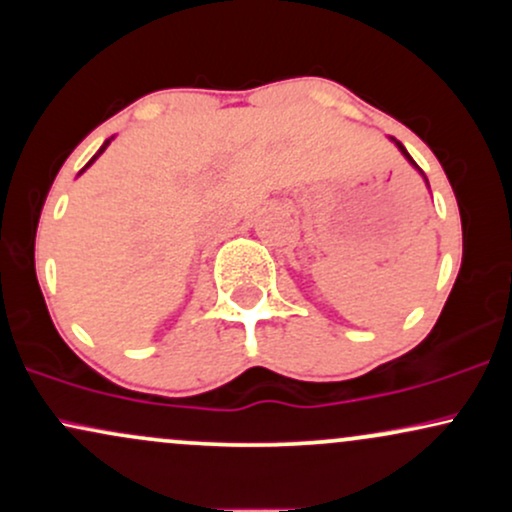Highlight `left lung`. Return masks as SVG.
I'll use <instances>...</instances> for the list:
<instances>
[{
  "mask_svg": "<svg viewBox=\"0 0 512 512\" xmlns=\"http://www.w3.org/2000/svg\"><path fill=\"white\" fill-rule=\"evenodd\" d=\"M397 146H399V151H402V154H404V156H407V158H409V163H414V158H411V156H409V154H407V149H404V146H402V144H399V142H397ZM414 166H416V163H414Z\"/></svg>",
  "mask_w": 512,
  "mask_h": 512,
  "instance_id": "obj_1",
  "label": "left lung"
}]
</instances>
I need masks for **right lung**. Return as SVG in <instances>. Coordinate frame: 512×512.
Segmentation results:
<instances>
[{
	"mask_svg": "<svg viewBox=\"0 0 512 512\" xmlns=\"http://www.w3.org/2000/svg\"><path fill=\"white\" fill-rule=\"evenodd\" d=\"M105 146H108V142H105V144L101 146V151H98V154H103V151H105ZM93 161H96V156H93V158H91V161H88V166H91V163H93ZM88 166H86V168H88Z\"/></svg>",
	"mask_w": 512,
	"mask_h": 512,
	"instance_id": "1",
	"label": "right lung"
}]
</instances>
